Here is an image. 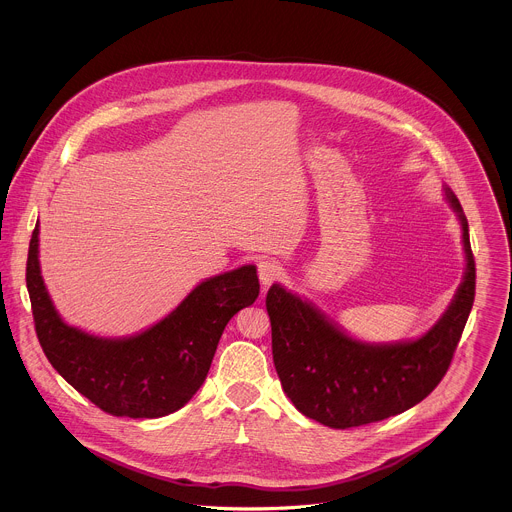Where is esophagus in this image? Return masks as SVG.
Returning <instances> with one entry per match:
<instances>
[{
    "mask_svg": "<svg viewBox=\"0 0 512 512\" xmlns=\"http://www.w3.org/2000/svg\"><path fill=\"white\" fill-rule=\"evenodd\" d=\"M278 276H280V268H278L276 262H272V260H262V262L258 264V278H260V284H262L264 288L272 286V284L278 280Z\"/></svg>",
    "mask_w": 512,
    "mask_h": 512,
    "instance_id": "obj_1",
    "label": "esophagus"
}]
</instances>
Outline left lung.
I'll return each instance as SVG.
<instances>
[{
    "mask_svg": "<svg viewBox=\"0 0 512 512\" xmlns=\"http://www.w3.org/2000/svg\"><path fill=\"white\" fill-rule=\"evenodd\" d=\"M445 201L461 224L465 274L436 325L418 339L366 343L347 335L313 303L274 284L266 295L272 355L293 406L307 418L347 430L402 414L445 376L475 299L469 224L449 187Z\"/></svg>",
    "mask_w": 512,
    "mask_h": 512,
    "instance_id": "obj_1",
    "label": "left lung"
}]
</instances>
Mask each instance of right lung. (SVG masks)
Returning a JSON list of instances; mask_svg holds the SVG:
<instances>
[{
    "instance_id": "add662e5",
    "label": "right lung",
    "mask_w": 512,
    "mask_h": 512,
    "mask_svg": "<svg viewBox=\"0 0 512 512\" xmlns=\"http://www.w3.org/2000/svg\"><path fill=\"white\" fill-rule=\"evenodd\" d=\"M35 331L53 368L112 416L161 418L183 408L207 378L226 323L256 301V266L201 282L167 317L132 337L108 339L65 323L39 266V222L27 256Z\"/></svg>"
}]
</instances>
